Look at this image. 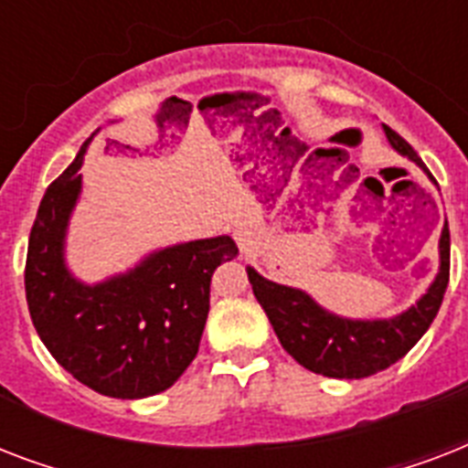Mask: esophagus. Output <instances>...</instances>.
<instances>
[{"label": "esophagus", "mask_w": 468, "mask_h": 468, "mask_svg": "<svg viewBox=\"0 0 468 468\" xmlns=\"http://www.w3.org/2000/svg\"><path fill=\"white\" fill-rule=\"evenodd\" d=\"M235 242H238V248H240V252L245 257L252 255L260 245H262V233L257 230L255 226H240V228H235Z\"/></svg>", "instance_id": "obj_1"}]
</instances>
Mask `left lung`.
<instances>
[{"instance_id": "8db88e82", "label": "left lung", "mask_w": 468, "mask_h": 468, "mask_svg": "<svg viewBox=\"0 0 468 468\" xmlns=\"http://www.w3.org/2000/svg\"><path fill=\"white\" fill-rule=\"evenodd\" d=\"M384 133L396 153L413 160L418 167L428 172L418 153L396 131L384 126ZM428 176L435 182L430 172ZM248 279L282 347L301 367L330 378L371 377L377 371L388 369L400 356H406L432 325L450 284V228L444 220L440 235V271L430 284L428 293H422V299L415 306L393 318H342L318 306L306 292L274 284L262 274H257L252 267H248Z\"/></svg>"}]
</instances>
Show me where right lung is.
<instances>
[{
  "mask_svg": "<svg viewBox=\"0 0 468 468\" xmlns=\"http://www.w3.org/2000/svg\"><path fill=\"white\" fill-rule=\"evenodd\" d=\"M90 141L43 194L28 238L26 301L48 352L80 384L112 399H148L194 362L213 271L238 255V245L228 235L179 242L99 284L72 277L65 235Z\"/></svg>",
  "mask_w": 468,
  "mask_h": 468,
  "instance_id": "obj_1",
  "label": "right lung"
}]
</instances>
